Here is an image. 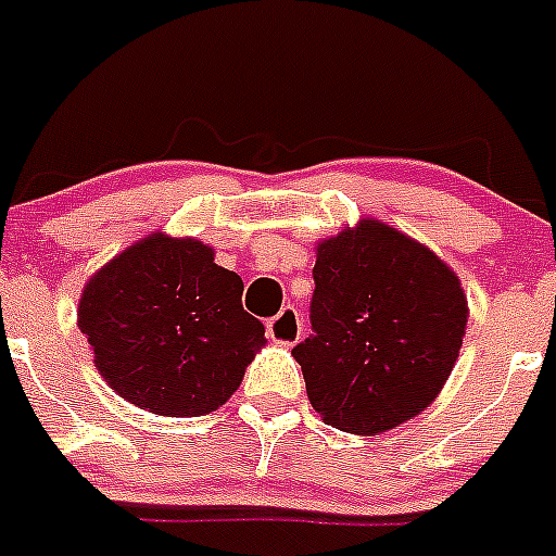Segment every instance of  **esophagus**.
I'll return each mask as SVG.
<instances>
[{
	"instance_id": "obj_1",
	"label": "esophagus",
	"mask_w": 556,
	"mask_h": 556,
	"mask_svg": "<svg viewBox=\"0 0 556 556\" xmlns=\"http://www.w3.org/2000/svg\"><path fill=\"white\" fill-rule=\"evenodd\" d=\"M267 337L278 345H296L302 337V320L294 307H283L276 318L267 320Z\"/></svg>"
}]
</instances>
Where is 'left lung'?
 <instances>
[{"label":"left lung","mask_w":556,"mask_h":556,"mask_svg":"<svg viewBox=\"0 0 556 556\" xmlns=\"http://www.w3.org/2000/svg\"><path fill=\"white\" fill-rule=\"evenodd\" d=\"M313 278V334L291 356L326 426L377 437L433 404L468 324L447 262L366 216L318 240Z\"/></svg>","instance_id":"left-lung-1"}]
</instances>
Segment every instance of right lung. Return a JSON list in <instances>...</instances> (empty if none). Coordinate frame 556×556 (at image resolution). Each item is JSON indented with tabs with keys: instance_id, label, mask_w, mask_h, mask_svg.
<instances>
[{
	"instance_id": "right-lung-1",
	"label": "right lung",
	"mask_w": 556,
	"mask_h": 556,
	"mask_svg": "<svg viewBox=\"0 0 556 556\" xmlns=\"http://www.w3.org/2000/svg\"><path fill=\"white\" fill-rule=\"evenodd\" d=\"M240 296L243 280L216 265L208 243L152 232L90 276L77 326L117 396L152 415L198 417L238 391L267 342Z\"/></svg>"
}]
</instances>
